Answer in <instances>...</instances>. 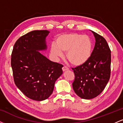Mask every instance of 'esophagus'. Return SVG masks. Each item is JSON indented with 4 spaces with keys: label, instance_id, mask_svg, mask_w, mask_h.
Listing matches in <instances>:
<instances>
[{
    "label": "esophagus",
    "instance_id": "esophagus-1",
    "mask_svg": "<svg viewBox=\"0 0 123 123\" xmlns=\"http://www.w3.org/2000/svg\"><path fill=\"white\" fill-rule=\"evenodd\" d=\"M69 70V69L66 66H63V67H62L63 72H65V71H66V70Z\"/></svg>",
    "mask_w": 123,
    "mask_h": 123
}]
</instances>
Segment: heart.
<instances>
[{
	"mask_svg": "<svg viewBox=\"0 0 123 123\" xmlns=\"http://www.w3.org/2000/svg\"><path fill=\"white\" fill-rule=\"evenodd\" d=\"M92 52V43L88 36L75 33L60 35L56 38L55 45H51L50 53L55 60L66 58L74 66H80L88 61Z\"/></svg>",
	"mask_w": 123,
	"mask_h": 123,
	"instance_id": "1",
	"label": "heart"
}]
</instances>
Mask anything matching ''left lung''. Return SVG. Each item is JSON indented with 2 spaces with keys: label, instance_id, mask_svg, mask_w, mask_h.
<instances>
[{
  "label": "left lung",
  "instance_id": "1",
  "mask_svg": "<svg viewBox=\"0 0 123 123\" xmlns=\"http://www.w3.org/2000/svg\"><path fill=\"white\" fill-rule=\"evenodd\" d=\"M95 44L88 61L83 65L72 68L74 80V91L85 99L95 98L105 88L111 76V51L107 42L101 35L91 31Z\"/></svg>",
  "mask_w": 123,
  "mask_h": 123
}]
</instances>
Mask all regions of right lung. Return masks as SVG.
<instances>
[{
    "mask_svg": "<svg viewBox=\"0 0 123 123\" xmlns=\"http://www.w3.org/2000/svg\"><path fill=\"white\" fill-rule=\"evenodd\" d=\"M47 30L33 31L15 42L11 65L15 85L25 96L42 101L51 95L63 65L51 61L39 51L47 49Z\"/></svg>",
    "mask_w": 123,
    "mask_h": 123,
    "instance_id": "right-lung-1",
    "label": "right lung"
}]
</instances>
